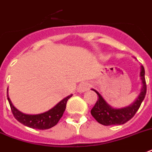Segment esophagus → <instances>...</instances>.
<instances>
[{
  "label": "esophagus",
  "instance_id": "1",
  "mask_svg": "<svg viewBox=\"0 0 152 152\" xmlns=\"http://www.w3.org/2000/svg\"><path fill=\"white\" fill-rule=\"evenodd\" d=\"M91 87V84L87 82H83L80 83L79 86H77V91L78 92H84V91H87L89 88Z\"/></svg>",
  "mask_w": 152,
  "mask_h": 152
}]
</instances>
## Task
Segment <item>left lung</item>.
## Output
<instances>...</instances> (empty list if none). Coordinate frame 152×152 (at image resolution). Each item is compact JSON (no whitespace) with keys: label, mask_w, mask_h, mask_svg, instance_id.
I'll use <instances>...</instances> for the list:
<instances>
[{"label":"left lung","mask_w":152,"mask_h":152,"mask_svg":"<svg viewBox=\"0 0 152 152\" xmlns=\"http://www.w3.org/2000/svg\"><path fill=\"white\" fill-rule=\"evenodd\" d=\"M140 77L142 79V88L141 93L136 99V101L131 106L120 108V109H115L107 104L104 99H102L101 94L96 91V94L99 95L98 100L95 102V105L91 109V115L95 118L99 124L105 125V126H110V125H121L126 124L130 119H132L137 110L141 106V103L145 98L147 93V85L145 80V70L142 66H141V72Z\"/></svg>","instance_id":"1"}]
</instances>
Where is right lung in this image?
I'll use <instances>...</instances> for the list:
<instances>
[{"instance_id": "add662e5", "label": "right lung", "mask_w": 152, "mask_h": 152, "mask_svg": "<svg viewBox=\"0 0 152 152\" xmlns=\"http://www.w3.org/2000/svg\"><path fill=\"white\" fill-rule=\"evenodd\" d=\"M70 97H72V94L62 99L53 108L46 112L39 115H26L19 111L12 106L9 95L7 94V99L10 102V108L14 118L25 126H28L30 128L38 129V130L50 129L58 123V121L62 117L64 111L66 110L67 101Z\"/></svg>"}]
</instances>
